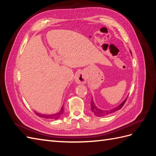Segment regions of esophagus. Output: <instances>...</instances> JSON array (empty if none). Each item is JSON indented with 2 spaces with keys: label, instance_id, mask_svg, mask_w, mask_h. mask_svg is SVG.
I'll use <instances>...</instances> for the list:
<instances>
[{
  "label": "esophagus",
  "instance_id": "34e87169",
  "mask_svg": "<svg viewBox=\"0 0 156 156\" xmlns=\"http://www.w3.org/2000/svg\"><path fill=\"white\" fill-rule=\"evenodd\" d=\"M75 82L77 84H85L87 81L86 74L84 71H80L75 75Z\"/></svg>",
  "mask_w": 156,
  "mask_h": 156
}]
</instances>
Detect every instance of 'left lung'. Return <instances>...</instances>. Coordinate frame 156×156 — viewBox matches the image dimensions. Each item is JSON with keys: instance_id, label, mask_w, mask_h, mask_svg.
Returning a JSON list of instances; mask_svg holds the SVG:
<instances>
[{"instance_id": "1", "label": "left lung", "mask_w": 156, "mask_h": 156, "mask_svg": "<svg viewBox=\"0 0 156 156\" xmlns=\"http://www.w3.org/2000/svg\"><path fill=\"white\" fill-rule=\"evenodd\" d=\"M130 53L132 54L131 51H130ZM127 97H128V96L123 101V102H122V103H120L119 105H118L117 107L113 108H111V109H109V110H102V109H101L98 107H97L93 101V98H92V100H91V102H90L91 111H92V112L96 116H98V117H102V116L109 115L113 112L119 111V110H120L121 108H122L124 106V105L125 104V102H126V101L127 99Z\"/></svg>"}]
</instances>
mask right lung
<instances>
[{
  "label": "right lung",
  "mask_w": 156,
  "mask_h": 156,
  "mask_svg": "<svg viewBox=\"0 0 156 156\" xmlns=\"http://www.w3.org/2000/svg\"><path fill=\"white\" fill-rule=\"evenodd\" d=\"M34 112H35V113L36 114V115H37L41 118H44V119H49V120H58V119H59L60 116L63 114V106H62V108L60 109V111L59 112H56L55 114H50V115H47V114H41V113L37 112L36 111H34Z\"/></svg>",
  "instance_id": "add662e5"
}]
</instances>
